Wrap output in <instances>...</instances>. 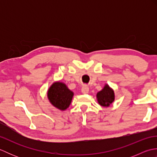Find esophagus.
<instances>
[{"mask_svg": "<svg viewBox=\"0 0 157 157\" xmlns=\"http://www.w3.org/2000/svg\"><path fill=\"white\" fill-rule=\"evenodd\" d=\"M88 92H89V88L87 86H84L82 88V92L83 93V94H88Z\"/></svg>", "mask_w": 157, "mask_h": 157, "instance_id": "1", "label": "esophagus"}]
</instances>
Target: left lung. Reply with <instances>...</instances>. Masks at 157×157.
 <instances>
[{"label": "left lung", "mask_w": 157, "mask_h": 157, "mask_svg": "<svg viewBox=\"0 0 157 157\" xmlns=\"http://www.w3.org/2000/svg\"><path fill=\"white\" fill-rule=\"evenodd\" d=\"M115 98V92L107 84H105L101 90L96 94L98 103L103 107H109L114 102Z\"/></svg>", "instance_id": "left-lung-1"}]
</instances>
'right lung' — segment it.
<instances>
[{"instance_id": "1", "label": "right lung", "mask_w": 157, "mask_h": 157, "mask_svg": "<svg viewBox=\"0 0 157 157\" xmlns=\"http://www.w3.org/2000/svg\"><path fill=\"white\" fill-rule=\"evenodd\" d=\"M74 93L63 82H55L47 91V97L51 104L60 111H65L71 104Z\"/></svg>"}]
</instances>
